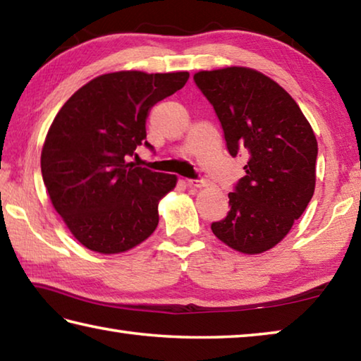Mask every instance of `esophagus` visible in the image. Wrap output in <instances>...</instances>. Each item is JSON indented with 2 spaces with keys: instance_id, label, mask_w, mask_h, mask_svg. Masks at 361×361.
<instances>
[{
  "instance_id": "obj_1",
  "label": "esophagus",
  "mask_w": 361,
  "mask_h": 361,
  "mask_svg": "<svg viewBox=\"0 0 361 361\" xmlns=\"http://www.w3.org/2000/svg\"><path fill=\"white\" fill-rule=\"evenodd\" d=\"M188 186L189 188H205L209 186V181L200 178V180H188Z\"/></svg>"
}]
</instances>
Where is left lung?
Here are the masks:
<instances>
[{"label":"left lung","mask_w":361,"mask_h":361,"mask_svg":"<svg viewBox=\"0 0 361 361\" xmlns=\"http://www.w3.org/2000/svg\"><path fill=\"white\" fill-rule=\"evenodd\" d=\"M221 122L232 157L248 156L245 176L229 192L224 219L212 231L240 253L267 252L288 234L315 189L317 138L283 87L245 66L194 75Z\"/></svg>","instance_id":"8db88e82"}]
</instances>
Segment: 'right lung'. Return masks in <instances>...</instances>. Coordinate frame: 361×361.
I'll list each match as a JSON object with an SVG mask.
<instances>
[{"mask_svg":"<svg viewBox=\"0 0 361 361\" xmlns=\"http://www.w3.org/2000/svg\"><path fill=\"white\" fill-rule=\"evenodd\" d=\"M188 71H116L92 79L60 108L41 152L54 209L78 242L102 255L127 252L159 223L157 205L176 176L127 159L145 143L157 102L186 84Z\"/></svg>","mask_w":361,"mask_h":361,"instance_id":"obj_1","label":"right lung"}]
</instances>
